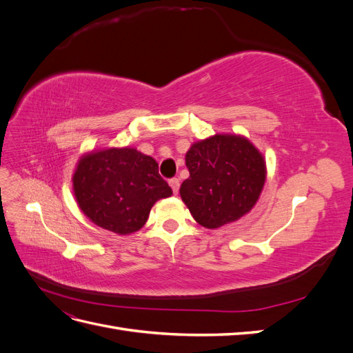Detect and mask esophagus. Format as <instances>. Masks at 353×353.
<instances>
[{"label": "esophagus", "mask_w": 353, "mask_h": 353, "mask_svg": "<svg viewBox=\"0 0 353 353\" xmlns=\"http://www.w3.org/2000/svg\"><path fill=\"white\" fill-rule=\"evenodd\" d=\"M169 185L172 188V191L175 194H178V190H179V179L178 178H172L169 181Z\"/></svg>", "instance_id": "esophagus-1"}]
</instances>
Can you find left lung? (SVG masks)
I'll list each match as a JSON object with an SVG mask.
<instances>
[{
	"mask_svg": "<svg viewBox=\"0 0 353 353\" xmlns=\"http://www.w3.org/2000/svg\"><path fill=\"white\" fill-rule=\"evenodd\" d=\"M185 165L190 176L181 184V199L196 222L209 230L248 215L266 179L262 153L237 134H215L191 144Z\"/></svg>",
	"mask_w": 353,
	"mask_h": 353,
	"instance_id": "8db88e82",
	"label": "left lung"
}]
</instances>
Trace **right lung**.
Here are the masks:
<instances>
[{"instance_id": "1", "label": "right lung", "mask_w": 353, "mask_h": 353, "mask_svg": "<svg viewBox=\"0 0 353 353\" xmlns=\"http://www.w3.org/2000/svg\"><path fill=\"white\" fill-rule=\"evenodd\" d=\"M73 194L81 212L97 227L130 236L144 227L154 203L172 196L159 165L132 147H109L81 156Z\"/></svg>"}]
</instances>
